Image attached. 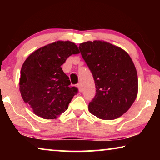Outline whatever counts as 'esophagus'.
Returning <instances> with one entry per match:
<instances>
[{"label": "esophagus", "mask_w": 160, "mask_h": 160, "mask_svg": "<svg viewBox=\"0 0 160 160\" xmlns=\"http://www.w3.org/2000/svg\"><path fill=\"white\" fill-rule=\"evenodd\" d=\"M77 87H78V92H82V91L83 90V89H82V84H81V83H78V84H77Z\"/></svg>", "instance_id": "34e87169"}]
</instances>
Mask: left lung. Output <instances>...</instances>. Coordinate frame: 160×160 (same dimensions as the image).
<instances>
[{"mask_svg": "<svg viewBox=\"0 0 160 160\" xmlns=\"http://www.w3.org/2000/svg\"><path fill=\"white\" fill-rule=\"evenodd\" d=\"M80 52L95 83L96 95L89 111L103 120L117 119L136 99L138 74L128 52L104 41L80 43Z\"/></svg>", "mask_w": 160, "mask_h": 160, "instance_id": "1", "label": "left lung"}]
</instances>
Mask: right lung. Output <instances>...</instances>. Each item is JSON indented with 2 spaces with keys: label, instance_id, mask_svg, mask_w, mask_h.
Here are the masks:
<instances>
[{
  "label": "right lung",
  "instance_id": "right-lung-1",
  "mask_svg": "<svg viewBox=\"0 0 160 160\" xmlns=\"http://www.w3.org/2000/svg\"><path fill=\"white\" fill-rule=\"evenodd\" d=\"M78 53L74 43L58 41L34 51L24 62L19 91L24 102L38 117L54 119L68 108L77 89L70 87L61 65L69 56Z\"/></svg>",
  "mask_w": 160,
  "mask_h": 160
}]
</instances>
